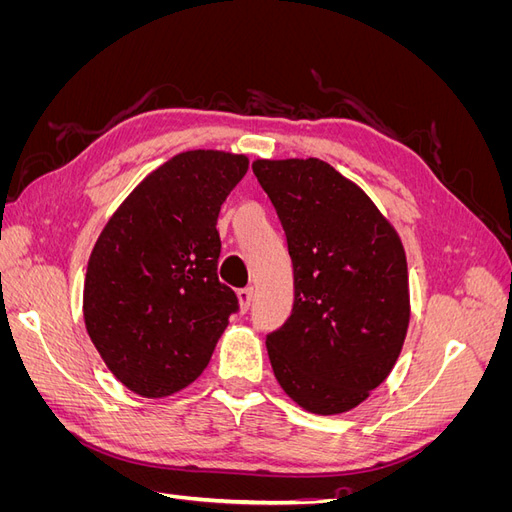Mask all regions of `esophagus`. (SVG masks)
Masks as SVG:
<instances>
[{"label":"esophagus","mask_w":512,"mask_h":512,"mask_svg":"<svg viewBox=\"0 0 512 512\" xmlns=\"http://www.w3.org/2000/svg\"><path fill=\"white\" fill-rule=\"evenodd\" d=\"M237 297H239L241 312H247V309H250V305H252V299H254V288L252 286L250 288H241L237 292Z\"/></svg>","instance_id":"obj_1"}]
</instances>
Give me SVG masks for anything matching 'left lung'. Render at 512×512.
<instances>
[{"label":"left lung","instance_id":"left-lung-1","mask_svg":"<svg viewBox=\"0 0 512 512\" xmlns=\"http://www.w3.org/2000/svg\"><path fill=\"white\" fill-rule=\"evenodd\" d=\"M294 269L290 318L267 335L273 374L314 414L367 399L397 361L410 322L406 252L369 196L318 158L256 160Z\"/></svg>","mask_w":512,"mask_h":512}]
</instances>
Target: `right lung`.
I'll use <instances>...</instances> for the list:
<instances>
[{"mask_svg": "<svg viewBox=\"0 0 512 512\" xmlns=\"http://www.w3.org/2000/svg\"><path fill=\"white\" fill-rule=\"evenodd\" d=\"M247 164L224 151L179 153L136 185L94 245L85 327L136 395L166 397L192 384L239 312L235 290L218 280L215 224Z\"/></svg>", "mask_w": 512, "mask_h": 512, "instance_id": "1", "label": "right lung"}]
</instances>
